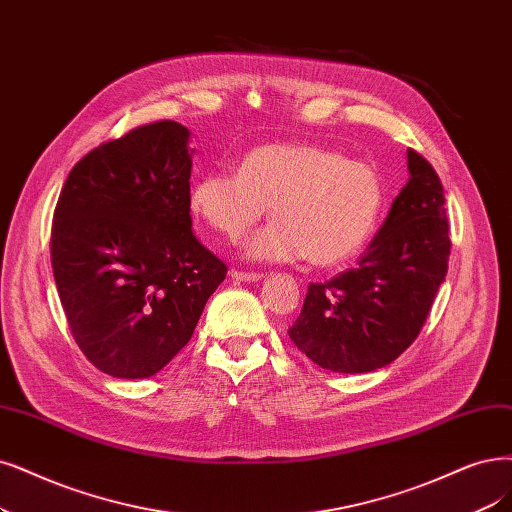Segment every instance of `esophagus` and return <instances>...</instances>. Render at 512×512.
<instances>
[{
	"instance_id": "1",
	"label": "esophagus",
	"mask_w": 512,
	"mask_h": 512,
	"mask_svg": "<svg viewBox=\"0 0 512 512\" xmlns=\"http://www.w3.org/2000/svg\"><path fill=\"white\" fill-rule=\"evenodd\" d=\"M234 280H244V282H253V280H259L263 274L261 272H244V270H232L230 272Z\"/></svg>"
}]
</instances>
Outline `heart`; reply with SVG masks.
I'll return each instance as SVG.
<instances>
[{"label":"heart","mask_w":512,"mask_h":512,"mask_svg":"<svg viewBox=\"0 0 512 512\" xmlns=\"http://www.w3.org/2000/svg\"><path fill=\"white\" fill-rule=\"evenodd\" d=\"M189 206L227 240H240L266 215L274 221L249 242V255L304 259L331 268L354 257L373 236L384 208L377 168L316 143H268L251 149L238 170L206 173Z\"/></svg>","instance_id":"heart-1"}]
</instances>
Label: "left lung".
<instances>
[{
    "mask_svg": "<svg viewBox=\"0 0 512 512\" xmlns=\"http://www.w3.org/2000/svg\"><path fill=\"white\" fill-rule=\"evenodd\" d=\"M409 181L367 253L327 282H310L293 344L318 367L367 373L396 361L420 335L451 251L437 170L407 149Z\"/></svg>",
    "mask_w": 512,
    "mask_h": 512,
    "instance_id": "left-lung-1",
    "label": "left lung"
}]
</instances>
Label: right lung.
Listing matches in <instances>:
<instances>
[{"instance_id": "obj_1", "label": "right lung", "mask_w": 512, "mask_h": 512, "mask_svg": "<svg viewBox=\"0 0 512 512\" xmlns=\"http://www.w3.org/2000/svg\"><path fill=\"white\" fill-rule=\"evenodd\" d=\"M189 130L160 120L71 168L50 259L69 331L107 375H156L192 339L227 266L192 232Z\"/></svg>"}]
</instances>
